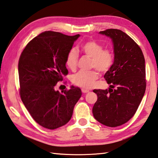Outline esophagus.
Instances as JSON below:
<instances>
[{
	"mask_svg": "<svg viewBox=\"0 0 158 158\" xmlns=\"http://www.w3.org/2000/svg\"><path fill=\"white\" fill-rule=\"evenodd\" d=\"M81 91L83 93H88V92H89V90H88V89H81Z\"/></svg>",
	"mask_w": 158,
	"mask_h": 158,
	"instance_id": "34e87169",
	"label": "esophagus"
}]
</instances>
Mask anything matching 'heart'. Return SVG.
Wrapping results in <instances>:
<instances>
[{
	"label": "heart",
	"mask_w": 158,
	"mask_h": 158,
	"mask_svg": "<svg viewBox=\"0 0 158 158\" xmlns=\"http://www.w3.org/2000/svg\"><path fill=\"white\" fill-rule=\"evenodd\" d=\"M81 49L85 56L92 58L90 66L97 69L100 73L107 72L114 63V53L108 48L94 40H88L83 43ZM79 53L75 48H71L66 57V65L69 69L74 71L77 67ZM98 73L96 70L90 71H79L72 77L74 84L83 88L89 89L93 86L98 79Z\"/></svg>",
	"instance_id": "heart-1"
}]
</instances>
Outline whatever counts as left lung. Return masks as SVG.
<instances>
[{
	"mask_svg": "<svg viewBox=\"0 0 158 158\" xmlns=\"http://www.w3.org/2000/svg\"><path fill=\"white\" fill-rule=\"evenodd\" d=\"M99 33L112 39L114 60L104 75L109 89L93 90L98 98L92 113L101 124L115 127L134 116L143 99L146 89L145 60L140 46L121 30L109 29Z\"/></svg>",
	"mask_w": 158,
	"mask_h": 158,
	"instance_id": "1",
	"label": "left lung"
}]
</instances>
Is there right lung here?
<instances>
[{"mask_svg": "<svg viewBox=\"0 0 158 158\" xmlns=\"http://www.w3.org/2000/svg\"><path fill=\"white\" fill-rule=\"evenodd\" d=\"M55 31H44L28 43L18 62L20 94L31 116L43 127L55 129L66 125L81 97L78 87L60 93L58 81L68 75L66 57L79 38Z\"/></svg>", "mask_w": 158, "mask_h": 158, "instance_id": "1", "label": "right lung"}]
</instances>
